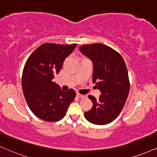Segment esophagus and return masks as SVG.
I'll return each mask as SVG.
<instances>
[{
	"label": "esophagus",
	"mask_w": 157,
	"mask_h": 157,
	"mask_svg": "<svg viewBox=\"0 0 157 157\" xmlns=\"http://www.w3.org/2000/svg\"><path fill=\"white\" fill-rule=\"evenodd\" d=\"M77 97L79 98H84V96H83V95L80 94V93H77Z\"/></svg>",
	"instance_id": "1"
}]
</instances>
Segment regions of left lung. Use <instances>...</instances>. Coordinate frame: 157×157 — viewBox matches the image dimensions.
<instances>
[{
  "instance_id": "left-lung-1",
  "label": "left lung",
  "mask_w": 157,
  "mask_h": 157,
  "mask_svg": "<svg viewBox=\"0 0 157 157\" xmlns=\"http://www.w3.org/2000/svg\"><path fill=\"white\" fill-rule=\"evenodd\" d=\"M81 53L93 62V82L100 90L99 98L89 96L93 107L85 117L93 124L104 125L120 114L130 90L128 72L120 53L101 43L82 45Z\"/></svg>"
}]
</instances>
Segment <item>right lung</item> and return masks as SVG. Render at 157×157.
<instances>
[{"label":"right lung","mask_w":157,"mask_h":157,"mask_svg":"<svg viewBox=\"0 0 157 157\" xmlns=\"http://www.w3.org/2000/svg\"><path fill=\"white\" fill-rule=\"evenodd\" d=\"M76 46L45 43L27 59L21 85L26 101L37 117L47 122L60 120L74 101L76 93L73 89L62 90L52 80Z\"/></svg>","instance_id":"right-lung-1"}]
</instances>
